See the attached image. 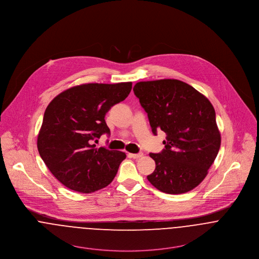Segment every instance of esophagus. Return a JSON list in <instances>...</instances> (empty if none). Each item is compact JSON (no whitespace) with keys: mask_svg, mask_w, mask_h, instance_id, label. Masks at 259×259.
Here are the masks:
<instances>
[{"mask_svg":"<svg viewBox=\"0 0 259 259\" xmlns=\"http://www.w3.org/2000/svg\"><path fill=\"white\" fill-rule=\"evenodd\" d=\"M128 156L131 158H134V159H138L143 156V153H128Z\"/></svg>","mask_w":259,"mask_h":259,"instance_id":"obj_1","label":"esophagus"}]
</instances>
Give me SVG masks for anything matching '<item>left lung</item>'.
<instances>
[{
    "label": "left lung",
    "mask_w": 259,
    "mask_h": 259,
    "mask_svg": "<svg viewBox=\"0 0 259 259\" xmlns=\"http://www.w3.org/2000/svg\"><path fill=\"white\" fill-rule=\"evenodd\" d=\"M133 91L148 113L152 133H166L165 149L150 153L155 169L148 180L166 194L193 190L207 175L221 145L211 103L176 79L138 82Z\"/></svg>",
    "instance_id": "8db88e82"
}]
</instances>
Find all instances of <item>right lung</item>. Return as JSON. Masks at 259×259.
Masks as SVG:
<instances>
[{"label": "right lung", "instance_id": "right-lung-1", "mask_svg": "<svg viewBox=\"0 0 259 259\" xmlns=\"http://www.w3.org/2000/svg\"><path fill=\"white\" fill-rule=\"evenodd\" d=\"M131 89L132 82L82 84L61 92L49 104L37 147L47 167L63 186L89 194L113 180L125 152L98 149L94 143L110 134L105 116Z\"/></svg>", "mask_w": 259, "mask_h": 259}]
</instances>
